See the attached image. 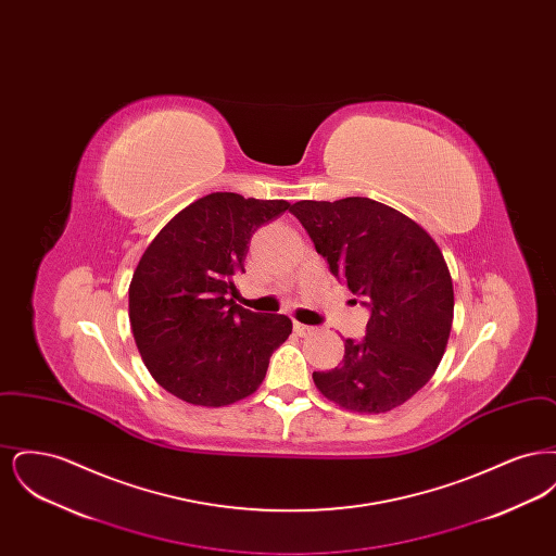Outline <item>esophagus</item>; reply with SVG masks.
Instances as JSON below:
<instances>
[{
  "instance_id": "obj_1",
  "label": "esophagus",
  "mask_w": 556,
  "mask_h": 556,
  "mask_svg": "<svg viewBox=\"0 0 556 556\" xmlns=\"http://www.w3.org/2000/svg\"><path fill=\"white\" fill-rule=\"evenodd\" d=\"M293 331L300 336V338H304V336H311L313 331H315V327H311V325H304V323H293Z\"/></svg>"
}]
</instances>
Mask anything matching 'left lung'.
I'll return each instance as SVG.
<instances>
[{
    "label": "left lung",
    "instance_id": "obj_1",
    "mask_svg": "<svg viewBox=\"0 0 556 556\" xmlns=\"http://www.w3.org/2000/svg\"><path fill=\"white\" fill-rule=\"evenodd\" d=\"M290 212L370 308L367 336L345 340L342 365L313 372L318 392L352 413L396 408L431 379L448 344L454 290L440 245L419 223L369 198L302 200Z\"/></svg>",
    "mask_w": 556,
    "mask_h": 556
}]
</instances>
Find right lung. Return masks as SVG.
Listing matches in <instances>:
<instances>
[{"instance_id": "right-lung-1", "label": "right lung", "mask_w": 556, "mask_h": 556, "mask_svg": "<svg viewBox=\"0 0 556 556\" xmlns=\"http://www.w3.org/2000/svg\"><path fill=\"white\" fill-rule=\"evenodd\" d=\"M288 208L286 200L216 191L175 214L146 248L129 286L132 338L173 396L216 408L263 383L291 320L236 304V277L254 231Z\"/></svg>"}]
</instances>
